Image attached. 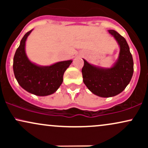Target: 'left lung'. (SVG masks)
Segmentation results:
<instances>
[{"label":"left lung","mask_w":148,"mask_h":148,"mask_svg":"<svg viewBox=\"0 0 148 148\" xmlns=\"http://www.w3.org/2000/svg\"><path fill=\"white\" fill-rule=\"evenodd\" d=\"M108 33L120 47L118 59L111 68L96 67L84 60L82 68L84 83L93 94L110 97L122 92L130 84L134 73V61L130 47L124 37L114 30Z\"/></svg>","instance_id":"8db88e82"}]
</instances>
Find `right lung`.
<instances>
[{
	"mask_svg": "<svg viewBox=\"0 0 148 148\" xmlns=\"http://www.w3.org/2000/svg\"><path fill=\"white\" fill-rule=\"evenodd\" d=\"M32 30L25 34L15 52L13 70L18 84L25 90L37 96L55 92L63 81V74L72 60H65L50 66H39L30 62L25 51V41Z\"/></svg>",
	"mask_w": 148,
	"mask_h": 148,
	"instance_id": "obj_1",
	"label": "right lung"
}]
</instances>
